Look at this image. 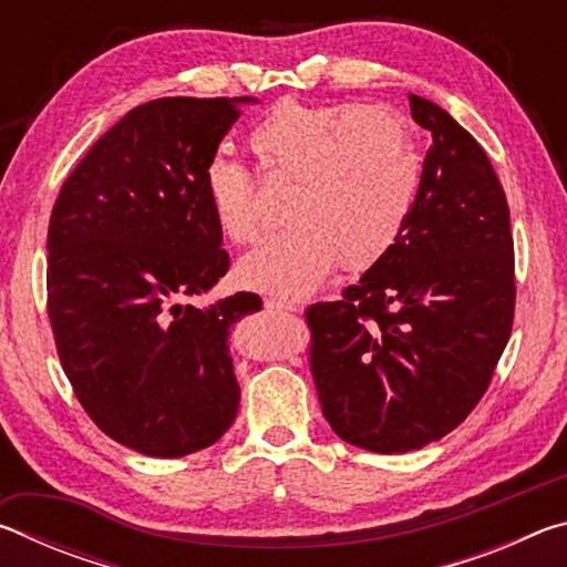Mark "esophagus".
<instances>
[{"instance_id":"obj_1","label":"esophagus","mask_w":567,"mask_h":567,"mask_svg":"<svg viewBox=\"0 0 567 567\" xmlns=\"http://www.w3.org/2000/svg\"><path fill=\"white\" fill-rule=\"evenodd\" d=\"M265 307L270 312H295L297 305L292 300H282V297H265Z\"/></svg>"}]
</instances>
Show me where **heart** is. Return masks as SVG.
<instances>
[{
    "label": "heart",
    "instance_id": "b5f03b06",
    "mask_svg": "<svg viewBox=\"0 0 567 567\" xmlns=\"http://www.w3.org/2000/svg\"><path fill=\"white\" fill-rule=\"evenodd\" d=\"M265 179L290 182L282 229L237 262L239 285L302 297L332 267L364 272L408 227L420 187L410 124L380 104L277 102L247 137ZM203 187L217 227L235 245L257 239L262 209L252 172L215 152Z\"/></svg>",
    "mask_w": 567,
    "mask_h": 567
}]
</instances>
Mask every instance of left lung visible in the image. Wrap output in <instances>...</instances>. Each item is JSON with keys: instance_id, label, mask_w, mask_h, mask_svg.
Instances as JSON below:
<instances>
[{"instance_id": "8db88e82", "label": "left lung", "mask_w": 567, "mask_h": 567, "mask_svg": "<svg viewBox=\"0 0 567 567\" xmlns=\"http://www.w3.org/2000/svg\"><path fill=\"white\" fill-rule=\"evenodd\" d=\"M433 134L395 247L305 310L322 415L380 455L445 437L475 410L513 332L511 209L485 150L435 102L410 94Z\"/></svg>"}]
</instances>
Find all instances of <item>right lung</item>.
<instances>
[{"mask_svg":"<svg viewBox=\"0 0 567 567\" xmlns=\"http://www.w3.org/2000/svg\"><path fill=\"white\" fill-rule=\"evenodd\" d=\"M243 102L252 97L140 104L94 142L52 207L47 312L64 375L104 435L150 457L209 447L239 408L227 334L262 300H182L229 270L203 169Z\"/></svg>","mask_w":567,"mask_h":567,"instance_id":"1","label":"right lung"}]
</instances>
